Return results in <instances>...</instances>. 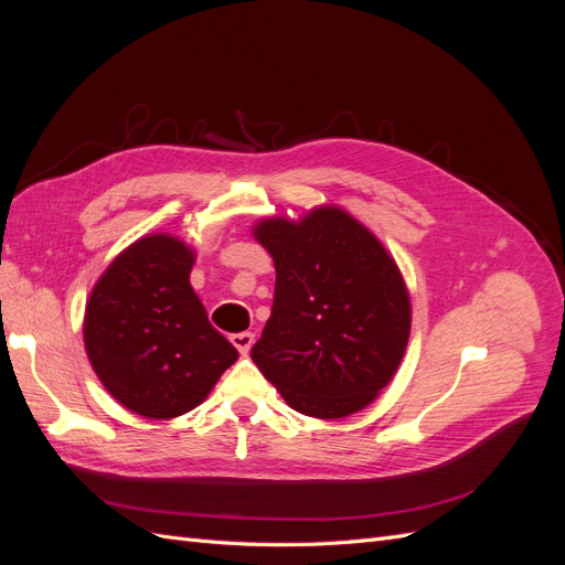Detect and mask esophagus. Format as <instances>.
<instances>
[{
  "label": "esophagus",
  "mask_w": 565,
  "mask_h": 565,
  "mask_svg": "<svg viewBox=\"0 0 565 565\" xmlns=\"http://www.w3.org/2000/svg\"><path fill=\"white\" fill-rule=\"evenodd\" d=\"M231 344L241 351L243 355H247L249 353V349H252V344H254V334L252 332H235V334H231Z\"/></svg>",
  "instance_id": "34e87169"
}]
</instances>
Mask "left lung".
Segmentation results:
<instances>
[{
	"instance_id": "8db88e82",
	"label": "left lung",
	"mask_w": 565,
	"mask_h": 565,
	"mask_svg": "<svg viewBox=\"0 0 565 565\" xmlns=\"http://www.w3.org/2000/svg\"><path fill=\"white\" fill-rule=\"evenodd\" d=\"M276 264V295L252 361L287 405L349 417L396 374L409 337V297L396 262L339 207L254 226Z\"/></svg>"
}]
</instances>
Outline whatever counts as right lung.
Segmentation results:
<instances>
[{
    "label": "right lung",
    "instance_id": "obj_1",
    "mask_svg": "<svg viewBox=\"0 0 565 565\" xmlns=\"http://www.w3.org/2000/svg\"><path fill=\"white\" fill-rule=\"evenodd\" d=\"M195 254L172 235L129 245L92 289L84 349L115 401L148 419L198 407L237 351L191 287Z\"/></svg>",
    "mask_w": 565,
    "mask_h": 565
}]
</instances>
